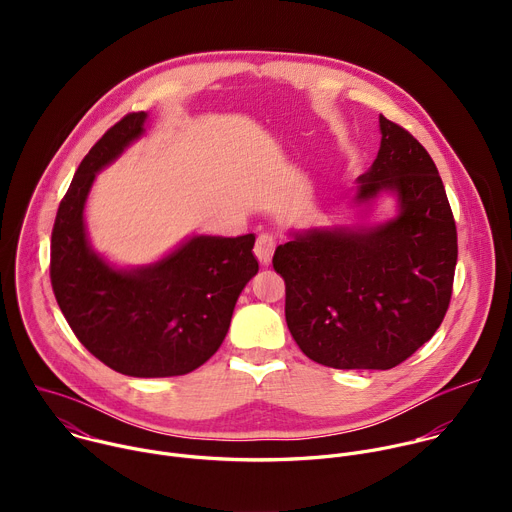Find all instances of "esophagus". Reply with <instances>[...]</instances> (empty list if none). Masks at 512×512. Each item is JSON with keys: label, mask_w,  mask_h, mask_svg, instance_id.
Instances as JSON below:
<instances>
[{"label": "esophagus", "mask_w": 512, "mask_h": 512, "mask_svg": "<svg viewBox=\"0 0 512 512\" xmlns=\"http://www.w3.org/2000/svg\"><path fill=\"white\" fill-rule=\"evenodd\" d=\"M275 237L269 235V233H263L257 237V243H255V255L257 259L263 263V265H269L271 263V257H273V251H275Z\"/></svg>", "instance_id": "1"}]
</instances>
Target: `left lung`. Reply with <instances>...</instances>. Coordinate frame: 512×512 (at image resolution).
Returning <instances> with one entry per match:
<instances>
[{
  "label": "left lung",
  "mask_w": 512,
  "mask_h": 512,
  "mask_svg": "<svg viewBox=\"0 0 512 512\" xmlns=\"http://www.w3.org/2000/svg\"><path fill=\"white\" fill-rule=\"evenodd\" d=\"M381 150L358 178L356 202L393 192L399 214L371 229H312L279 245L285 322L318 364L387 371L440 328L458 261L456 221L423 145L379 117Z\"/></svg>",
  "instance_id": "8db88e82"
}]
</instances>
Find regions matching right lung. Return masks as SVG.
Returning a JSON list of instances; mask_svg holds the SVG:
<instances>
[{
  "label": "right lung",
  "mask_w": 512,
  "mask_h": 512,
  "mask_svg": "<svg viewBox=\"0 0 512 512\" xmlns=\"http://www.w3.org/2000/svg\"><path fill=\"white\" fill-rule=\"evenodd\" d=\"M148 113L117 121L93 145L60 200L50 243L56 302L81 344L109 369L180 377L223 344L237 298L259 271L255 235L192 237L162 261L113 269L89 245L85 202L95 174L143 133Z\"/></svg>",
  "instance_id": "1"
}]
</instances>
